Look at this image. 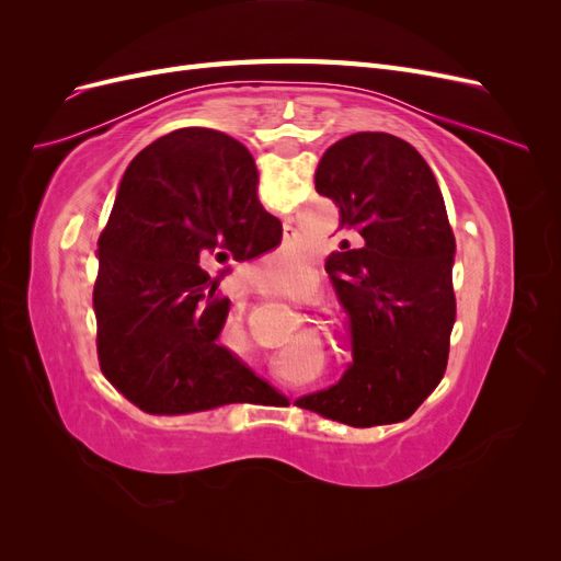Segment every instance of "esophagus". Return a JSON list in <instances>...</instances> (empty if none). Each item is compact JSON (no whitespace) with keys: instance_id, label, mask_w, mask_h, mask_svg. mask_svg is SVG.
I'll return each mask as SVG.
<instances>
[{"instance_id":"1","label":"esophagus","mask_w":561,"mask_h":561,"mask_svg":"<svg viewBox=\"0 0 561 561\" xmlns=\"http://www.w3.org/2000/svg\"><path fill=\"white\" fill-rule=\"evenodd\" d=\"M290 231H293L290 227H285V236H287V233H290ZM241 285H243V290H250V293H254V290H257V287H254V285H252V283H248V280H241Z\"/></svg>"}]
</instances>
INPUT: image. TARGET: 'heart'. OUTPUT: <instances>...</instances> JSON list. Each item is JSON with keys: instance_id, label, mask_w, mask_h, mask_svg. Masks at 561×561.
Masks as SVG:
<instances>
[{"instance_id": "obj_1", "label": "heart", "mask_w": 561, "mask_h": 561, "mask_svg": "<svg viewBox=\"0 0 561 561\" xmlns=\"http://www.w3.org/2000/svg\"><path fill=\"white\" fill-rule=\"evenodd\" d=\"M264 268V278L268 280H280V278H290L299 271V262L287 257L285 252H271L268 257L262 260L260 264ZM217 348L222 351L225 358L229 360H243L248 355V339L243 332V325L239 320H229L225 322L222 332L217 336Z\"/></svg>"}]
</instances>
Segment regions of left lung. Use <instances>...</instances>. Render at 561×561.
<instances>
[{"label":"left lung","mask_w":561,"mask_h":561,"mask_svg":"<svg viewBox=\"0 0 561 561\" xmlns=\"http://www.w3.org/2000/svg\"><path fill=\"white\" fill-rule=\"evenodd\" d=\"M316 192L336 203L342 250L325 271L351 316L353 365L297 400L355 428L410 419L443 381L456 322V241L419 151L390 133H353L322 154Z\"/></svg>","instance_id":"obj_1"}]
</instances>
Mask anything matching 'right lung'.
<instances>
[{"label":"right lung","instance_id":"right-lung-1","mask_svg":"<svg viewBox=\"0 0 561 561\" xmlns=\"http://www.w3.org/2000/svg\"><path fill=\"white\" fill-rule=\"evenodd\" d=\"M254 186L250 151L210 128L168 133L126 168L98 241L93 311L100 369L147 414L280 398L215 342L229 299L208 268L260 257L283 239Z\"/></svg>","mask_w":561,"mask_h":561}]
</instances>
